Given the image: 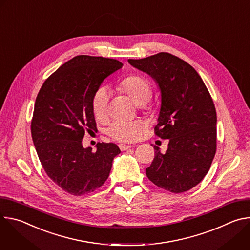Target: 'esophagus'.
Returning a JSON list of instances; mask_svg holds the SVG:
<instances>
[{
    "instance_id": "obj_1",
    "label": "esophagus",
    "mask_w": 250,
    "mask_h": 250,
    "mask_svg": "<svg viewBox=\"0 0 250 250\" xmlns=\"http://www.w3.org/2000/svg\"><path fill=\"white\" fill-rule=\"evenodd\" d=\"M119 146H120V149H121L122 151H125V150H127V149H129V148L132 147L131 146H126V145H120Z\"/></svg>"
}]
</instances>
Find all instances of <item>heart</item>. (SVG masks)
<instances>
[{
    "label": "heart",
    "instance_id": "obj_1",
    "mask_svg": "<svg viewBox=\"0 0 250 250\" xmlns=\"http://www.w3.org/2000/svg\"><path fill=\"white\" fill-rule=\"evenodd\" d=\"M121 87L137 105L146 104L152 94L150 83L141 76L127 77L121 83ZM109 99L110 91L108 87L101 86L96 90L92 100V109L96 118L103 119L105 116L108 111ZM144 129L145 124L140 120H116L106 128V133L118 141L131 142L138 138Z\"/></svg>",
    "mask_w": 250,
    "mask_h": 250
}]
</instances>
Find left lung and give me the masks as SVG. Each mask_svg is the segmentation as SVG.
Wrapping results in <instances>:
<instances>
[{"mask_svg":"<svg viewBox=\"0 0 250 250\" xmlns=\"http://www.w3.org/2000/svg\"><path fill=\"white\" fill-rule=\"evenodd\" d=\"M158 85L161 105L155 134L169 139L161 153L146 169L148 179L166 191L183 193L207 175L217 148V113L212 99L197 71L167 52L142 59H128Z\"/></svg>","mask_w":250,"mask_h":250,"instance_id":"1","label":"left lung"}]
</instances>
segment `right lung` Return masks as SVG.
Listing matches in <instances>:
<instances>
[{
	"instance_id": "obj_1",
	"label": "right lung",
	"mask_w": 250,
	"mask_h": 250,
	"mask_svg": "<svg viewBox=\"0 0 250 250\" xmlns=\"http://www.w3.org/2000/svg\"><path fill=\"white\" fill-rule=\"evenodd\" d=\"M123 63L78 55L61 65L43 83L35 100L31 137L42 165L65 192L82 196L100 188L121 153L115 144L84 148L85 131L96 130L92 100L103 81Z\"/></svg>"
}]
</instances>
